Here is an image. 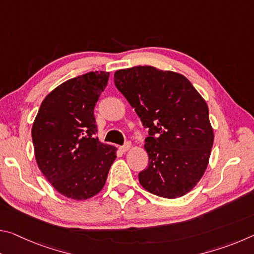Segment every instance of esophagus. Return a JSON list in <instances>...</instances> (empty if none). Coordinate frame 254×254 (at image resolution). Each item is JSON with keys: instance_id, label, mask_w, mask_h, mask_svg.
Wrapping results in <instances>:
<instances>
[{"instance_id": "obj_1", "label": "esophagus", "mask_w": 254, "mask_h": 254, "mask_svg": "<svg viewBox=\"0 0 254 254\" xmlns=\"http://www.w3.org/2000/svg\"><path fill=\"white\" fill-rule=\"evenodd\" d=\"M130 148H131V143H130V142H127L126 144H123V145H121V147H120V149H121L123 152L127 151V150L130 149Z\"/></svg>"}]
</instances>
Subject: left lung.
Masks as SVG:
<instances>
[{
  "label": "left lung",
  "instance_id": "obj_1",
  "mask_svg": "<svg viewBox=\"0 0 254 254\" xmlns=\"http://www.w3.org/2000/svg\"><path fill=\"white\" fill-rule=\"evenodd\" d=\"M114 83L148 128L141 186L163 198L187 194L203 177L214 142L205 100L185 76L152 66L120 69Z\"/></svg>",
  "mask_w": 254,
  "mask_h": 254
}]
</instances>
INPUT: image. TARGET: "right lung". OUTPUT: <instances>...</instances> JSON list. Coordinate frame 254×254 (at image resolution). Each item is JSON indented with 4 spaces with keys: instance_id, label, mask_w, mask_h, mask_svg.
Listing matches in <instances>:
<instances>
[{
    "instance_id": "obj_1",
    "label": "right lung",
    "mask_w": 254,
    "mask_h": 254,
    "mask_svg": "<svg viewBox=\"0 0 254 254\" xmlns=\"http://www.w3.org/2000/svg\"><path fill=\"white\" fill-rule=\"evenodd\" d=\"M110 72L91 71L68 79L42 101L32 126L38 167L60 194L87 199L104 187L117 148L104 144L97 132L94 107Z\"/></svg>"
}]
</instances>
